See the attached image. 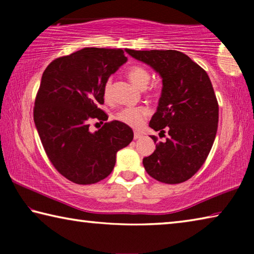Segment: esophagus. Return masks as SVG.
<instances>
[{
	"mask_svg": "<svg viewBox=\"0 0 254 254\" xmlns=\"http://www.w3.org/2000/svg\"><path fill=\"white\" fill-rule=\"evenodd\" d=\"M142 136V134H141L140 132H134V135H133V137H134V140H137V139H140V137Z\"/></svg>",
	"mask_w": 254,
	"mask_h": 254,
	"instance_id": "obj_1",
	"label": "esophagus"
}]
</instances>
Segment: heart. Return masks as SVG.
Returning <instances> with one entry per match:
<instances>
[{"mask_svg": "<svg viewBox=\"0 0 254 254\" xmlns=\"http://www.w3.org/2000/svg\"><path fill=\"white\" fill-rule=\"evenodd\" d=\"M127 75L133 84L139 88H145L151 79V74L147 68L140 65H133L128 67ZM111 87L112 83L109 79L104 85V97L110 98L111 96ZM150 115V110L145 106H137V107H124V109L118 111L115 113V119L118 121L122 122L127 126L132 127H139L142 126L145 119Z\"/></svg>", "mask_w": 254, "mask_h": 254, "instance_id": "heart-1", "label": "heart"}]
</instances>
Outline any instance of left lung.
<instances>
[{"label":"left lung","instance_id":"8db88e82","mask_svg":"<svg viewBox=\"0 0 254 254\" xmlns=\"http://www.w3.org/2000/svg\"><path fill=\"white\" fill-rule=\"evenodd\" d=\"M127 53L151 66L162 78L157 112L149 127L169 137L143 158L147 173L158 182L180 184L191 178L207 159L218 123V103L203 68L177 50ZM154 143L157 137L151 136Z\"/></svg>","mask_w":254,"mask_h":254}]
</instances>
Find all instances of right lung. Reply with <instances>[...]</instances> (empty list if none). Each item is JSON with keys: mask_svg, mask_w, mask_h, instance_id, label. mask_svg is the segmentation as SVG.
Returning a JSON list of instances; mask_svg holds the SVG:
<instances>
[{"mask_svg": "<svg viewBox=\"0 0 254 254\" xmlns=\"http://www.w3.org/2000/svg\"><path fill=\"white\" fill-rule=\"evenodd\" d=\"M127 62L122 49L84 48L56 58L41 77L33 120L47 157L60 175L78 185L109 176L117 152L133 140L132 128L120 121L106 122L104 85ZM106 123L95 133L89 121Z\"/></svg>", "mask_w": 254, "mask_h": 254, "instance_id": "1", "label": "right lung"}]
</instances>
